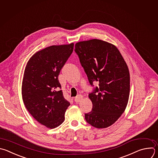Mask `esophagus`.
<instances>
[{"label":"esophagus","instance_id":"esophagus-1","mask_svg":"<svg viewBox=\"0 0 158 158\" xmlns=\"http://www.w3.org/2000/svg\"><path fill=\"white\" fill-rule=\"evenodd\" d=\"M82 95H77L75 98H74V101L76 102V103H78V102H80L82 100Z\"/></svg>","mask_w":158,"mask_h":158}]
</instances>
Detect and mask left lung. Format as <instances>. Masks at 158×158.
Here are the masks:
<instances>
[{
	"mask_svg": "<svg viewBox=\"0 0 158 158\" xmlns=\"http://www.w3.org/2000/svg\"><path fill=\"white\" fill-rule=\"evenodd\" d=\"M76 53L92 86L89 94L92 111L85 114L94 127L105 128L114 124L124 112L129 98L130 73L117 48L106 41L93 39L76 44Z\"/></svg>",
	"mask_w": 158,
	"mask_h": 158,
	"instance_id": "8db88e82",
	"label": "left lung"
}]
</instances>
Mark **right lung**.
Listing matches in <instances>:
<instances>
[{
    "label": "right lung",
    "instance_id": "add662e5",
    "mask_svg": "<svg viewBox=\"0 0 158 158\" xmlns=\"http://www.w3.org/2000/svg\"><path fill=\"white\" fill-rule=\"evenodd\" d=\"M73 49L74 43L47 47L31 56L25 69L23 103L33 118L47 128L60 125L70 106L61 90L58 76Z\"/></svg>",
    "mask_w": 158,
    "mask_h": 158
}]
</instances>
